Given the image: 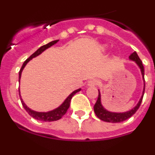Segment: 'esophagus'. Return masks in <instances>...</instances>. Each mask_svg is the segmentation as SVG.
<instances>
[{
	"mask_svg": "<svg viewBox=\"0 0 155 155\" xmlns=\"http://www.w3.org/2000/svg\"><path fill=\"white\" fill-rule=\"evenodd\" d=\"M99 81L96 79H90V80L88 82V86H95L99 85Z\"/></svg>",
	"mask_w": 155,
	"mask_h": 155,
	"instance_id": "esophagus-1",
	"label": "esophagus"
}]
</instances>
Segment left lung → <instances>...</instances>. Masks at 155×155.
Segmentation results:
<instances>
[{
  "label": "left lung",
  "mask_w": 155,
  "mask_h": 155,
  "mask_svg": "<svg viewBox=\"0 0 155 155\" xmlns=\"http://www.w3.org/2000/svg\"><path fill=\"white\" fill-rule=\"evenodd\" d=\"M129 60L134 61L136 63V64L138 65V67L140 68L141 72V75H142L143 79H144V66L142 64V62L140 60L139 56H138L136 52H134V53H131L129 56ZM144 89H145V85L144 83V89H143L142 95H141V99H140L139 102L137 104V105L134 108H133L131 110L128 111V112H112L107 111L105 108H104V107L102 106V102H101V95L100 92L99 91V96H98V99L95 102V105H94V112H95V115H97L98 118L99 119L102 120L104 121H107V122H112V123H118V122H121V121H125L126 119L129 118L130 117L132 116L135 112H137L138 108H139L140 105H141V102H142L143 95L144 93Z\"/></svg>",
  "instance_id": "1"
}]
</instances>
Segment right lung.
I'll list each match as a JSON object with an SVG mask.
<instances>
[{
	"instance_id": "add662e5",
	"label": "right lung",
	"mask_w": 155,
	"mask_h": 155,
	"mask_svg": "<svg viewBox=\"0 0 155 155\" xmlns=\"http://www.w3.org/2000/svg\"><path fill=\"white\" fill-rule=\"evenodd\" d=\"M58 41H59V40H54V41L50 42V43H47V44L42 46L41 47H40V48H39L38 50L35 52V53H33V54H32L31 56H30V57H29L28 59H27V60L24 62V64H23V66H22V67H21V70H20V72H19V82H20V79H21V73H22L23 69H24V68L25 67V66L27 65V63H28L30 60H32L33 58L36 57V56H39L40 54H41V53H43L44 50H46L47 49H48L49 47H50L51 46H53V45H54L55 43H57ZM80 90H81V89L75 90L74 92H72V93H71L67 98H66V100L63 102V104H62L61 105H60V106L58 107V108H55V109H53V110L50 111V112H36V111H34V110H32V109H30L29 107H27V105H26V104L24 103V101H23V99H21L20 89H19V95H20V98H21V103H22L23 106H24V108H25V110L28 112V114L30 115V116H32L33 118H35V119L39 120V121H57V120L60 119V118H61L62 117H63V115L66 113V112H67V110H68V108H69V105H70V101H71V99H72V98H73V96L76 93V92H79Z\"/></svg>"
}]
</instances>
